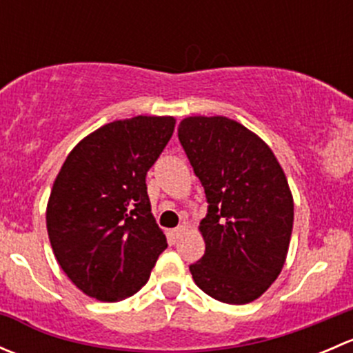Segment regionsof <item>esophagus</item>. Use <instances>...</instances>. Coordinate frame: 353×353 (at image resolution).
I'll list each match as a JSON object with an SVG mask.
<instances>
[{
	"label": "esophagus",
	"mask_w": 353,
	"mask_h": 353,
	"mask_svg": "<svg viewBox=\"0 0 353 353\" xmlns=\"http://www.w3.org/2000/svg\"><path fill=\"white\" fill-rule=\"evenodd\" d=\"M184 232H186V225H179V227H176V229L172 230V234H174V237H176V239H179V237L183 236Z\"/></svg>",
	"instance_id": "obj_1"
}]
</instances>
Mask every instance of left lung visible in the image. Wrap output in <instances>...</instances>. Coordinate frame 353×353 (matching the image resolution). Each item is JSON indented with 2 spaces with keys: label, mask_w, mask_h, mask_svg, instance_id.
<instances>
[{
  "label": "left lung",
  "mask_w": 353,
  "mask_h": 353,
  "mask_svg": "<svg viewBox=\"0 0 353 353\" xmlns=\"http://www.w3.org/2000/svg\"><path fill=\"white\" fill-rule=\"evenodd\" d=\"M177 137L208 201L194 283L220 302L248 304L285 263L294 225L285 174L268 145L229 117H186Z\"/></svg>",
  "instance_id": "left-lung-1"
}]
</instances>
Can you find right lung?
Listing matches in <instances>:
<instances>
[{"instance_id":"add662e5","label":"right lung","mask_w":353,"mask_h":353,"mask_svg":"<svg viewBox=\"0 0 353 353\" xmlns=\"http://www.w3.org/2000/svg\"><path fill=\"white\" fill-rule=\"evenodd\" d=\"M170 116L114 121L66 157L48 203V234L68 279L116 302L147 283L167 239L152 215L147 172L174 133Z\"/></svg>"}]
</instances>
